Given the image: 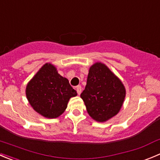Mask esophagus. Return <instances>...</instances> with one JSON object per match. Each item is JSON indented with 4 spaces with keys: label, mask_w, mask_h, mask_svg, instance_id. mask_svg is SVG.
<instances>
[{
    "label": "esophagus",
    "mask_w": 160,
    "mask_h": 160,
    "mask_svg": "<svg viewBox=\"0 0 160 160\" xmlns=\"http://www.w3.org/2000/svg\"><path fill=\"white\" fill-rule=\"evenodd\" d=\"M76 90H77V94L80 95V93H81V86H80V85H78V86H77V87H76Z\"/></svg>",
    "instance_id": "obj_1"
}]
</instances>
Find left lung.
<instances>
[{
  "instance_id": "8db88e82",
  "label": "left lung",
  "mask_w": 160,
  "mask_h": 160,
  "mask_svg": "<svg viewBox=\"0 0 160 160\" xmlns=\"http://www.w3.org/2000/svg\"><path fill=\"white\" fill-rule=\"evenodd\" d=\"M126 90L105 64L96 62L90 67L87 85L80 94L87 111L98 122H105L116 116L123 105Z\"/></svg>"
}]
</instances>
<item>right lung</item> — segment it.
Returning <instances> with one entry per match:
<instances>
[{
  "label": "right lung",
  "instance_id": "obj_1",
  "mask_svg": "<svg viewBox=\"0 0 160 160\" xmlns=\"http://www.w3.org/2000/svg\"><path fill=\"white\" fill-rule=\"evenodd\" d=\"M26 94L37 112L54 119L64 112L70 98L77 93L69 80L58 73L55 66L46 63L27 83Z\"/></svg>",
  "mask_w": 160,
  "mask_h": 160
}]
</instances>
